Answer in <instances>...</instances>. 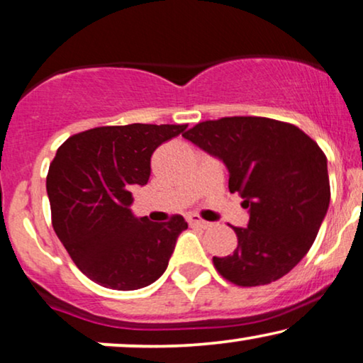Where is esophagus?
Returning <instances> with one entry per match:
<instances>
[{"instance_id": "obj_1", "label": "esophagus", "mask_w": 363, "mask_h": 363, "mask_svg": "<svg viewBox=\"0 0 363 363\" xmlns=\"http://www.w3.org/2000/svg\"><path fill=\"white\" fill-rule=\"evenodd\" d=\"M186 222L190 223L191 227H200V228H208L210 227V223L205 222V220H201L199 215H188Z\"/></svg>"}]
</instances>
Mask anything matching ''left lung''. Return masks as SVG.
<instances>
[{"label": "left lung", "instance_id": "1", "mask_svg": "<svg viewBox=\"0 0 363 363\" xmlns=\"http://www.w3.org/2000/svg\"><path fill=\"white\" fill-rule=\"evenodd\" d=\"M183 136L227 164L230 191L250 213L247 228L232 227V255L213 257L216 272L238 286L289 274L313 245L330 203L325 153L298 126L263 116L201 121Z\"/></svg>", "mask_w": 363, "mask_h": 363}]
</instances>
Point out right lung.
Returning <instances> with one entry per match:
<instances>
[{
    "instance_id": "add662e5",
    "label": "right lung",
    "mask_w": 363,
    "mask_h": 363,
    "mask_svg": "<svg viewBox=\"0 0 363 363\" xmlns=\"http://www.w3.org/2000/svg\"><path fill=\"white\" fill-rule=\"evenodd\" d=\"M186 125L100 126L77 133L56 152L46 177L51 223L89 280L113 290H138L167 270L182 215L150 222L131 213V190L147 185L152 155Z\"/></svg>"
}]
</instances>
